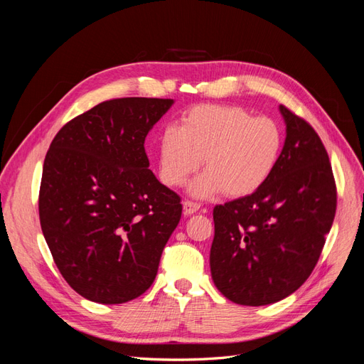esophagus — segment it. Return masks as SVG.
<instances>
[{"instance_id": "34e87169", "label": "esophagus", "mask_w": 364, "mask_h": 364, "mask_svg": "<svg viewBox=\"0 0 364 364\" xmlns=\"http://www.w3.org/2000/svg\"><path fill=\"white\" fill-rule=\"evenodd\" d=\"M199 209H200V205H199V203H194V202H190V200L183 202V214H185V215L196 214L197 211H199Z\"/></svg>"}]
</instances>
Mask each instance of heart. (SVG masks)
Masks as SVG:
<instances>
[{
	"mask_svg": "<svg viewBox=\"0 0 364 364\" xmlns=\"http://www.w3.org/2000/svg\"><path fill=\"white\" fill-rule=\"evenodd\" d=\"M284 135L277 121L253 117L246 109L226 105H199L186 111L181 126H170L159 139V178L167 186H181L199 170L188 193L208 199L225 193L232 199L259 190L277 168Z\"/></svg>",
	"mask_w": 364,
	"mask_h": 364,
	"instance_id": "obj_1",
	"label": "heart"
}]
</instances>
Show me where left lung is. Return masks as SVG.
I'll list each match as a JSON object with an SVG mask.
<instances>
[{"label": "left lung", "instance_id": "obj_1", "mask_svg": "<svg viewBox=\"0 0 364 364\" xmlns=\"http://www.w3.org/2000/svg\"><path fill=\"white\" fill-rule=\"evenodd\" d=\"M279 112L285 142L277 168L259 190L213 213L211 277L240 305L274 304L299 289L336 215V182L321 138L285 106Z\"/></svg>", "mask_w": 364, "mask_h": 364}]
</instances>
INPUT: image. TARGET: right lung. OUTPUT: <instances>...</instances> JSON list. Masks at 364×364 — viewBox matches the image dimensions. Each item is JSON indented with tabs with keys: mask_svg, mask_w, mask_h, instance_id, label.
Returning a JSON list of instances; mask_svg holds the SVG:
<instances>
[{
	"mask_svg": "<svg viewBox=\"0 0 364 364\" xmlns=\"http://www.w3.org/2000/svg\"><path fill=\"white\" fill-rule=\"evenodd\" d=\"M173 103L103 102L65 124L47 151L41 228L62 277L87 301L124 304L156 278L182 205L149 168L144 141Z\"/></svg>",
	"mask_w": 364,
	"mask_h": 364,
	"instance_id": "obj_1",
	"label": "right lung"
}]
</instances>
